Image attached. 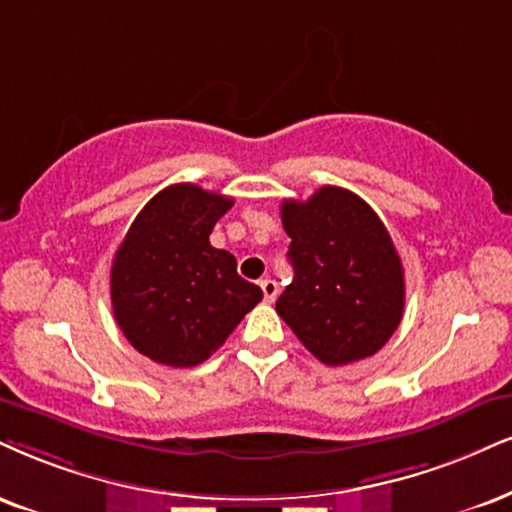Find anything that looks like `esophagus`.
<instances>
[{
  "instance_id": "esophagus-1",
  "label": "esophagus",
  "mask_w": 512,
  "mask_h": 512,
  "mask_svg": "<svg viewBox=\"0 0 512 512\" xmlns=\"http://www.w3.org/2000/svg\"><path fill=\"white\" fill-rule=\"evenodd\" d=\"M261 289H263V299H266L268 304H273L277 299V282L266 277V280H261Z\"/></svg>"
}]
</instances>
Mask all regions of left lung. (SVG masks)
<instances>
[{"instance_id":"left-lung-1","label":"left lung","mask_w":512,"mask_h":512,"mask_svg":"<svg viewBox=\"0 0 512 512\" xmlns=\"http://www.w3.org/2000/svg\"><path fill=\"white\" fill-rule=\"evenodd\" d=\"M292 237V285L275 311L325 365L377 353L401 323L406 285L399 251L372 208L349 189L325 185L306 201H282Z\"/></svg>"}]
</instances>
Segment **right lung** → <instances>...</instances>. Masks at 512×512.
<instances>
[{
    "label": "right lung",
    "mask_w": 512,
    "mask_h": 512,
    "mask_svg": "<svg viewBox=\"0 0 512 512\" xmlns=\"http://www.w3.org/2000/svg\"><path fill=\"white\" fill-rule=\"evenodd\" d=\"M232 201L199 185L161 189L132 220L111 266V306L128 342L170 368L204 363L263 299L230 251L208 242Z\"/></svg>",
    "instance_id": "1"
}]
</instances>
